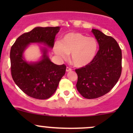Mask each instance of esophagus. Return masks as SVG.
Wrapping results in <instances>:
<instances>
[{
    "label": "esophagus",
    "instance_id": "1",
    "mask_svg": "<svg viewBox=\"0 0 133 133\" xmlns=\"http://www.w3.org/2000/svg\"><path fill=\"white\" fill-rule=\"evenodd\" d=\"M72 70V69L71 68H69V67H67V68H66V71L67 72H70V71H71Z\"/></svg>",
    "mask_w": 133,
    "mask_h": 133
}]
</instances>
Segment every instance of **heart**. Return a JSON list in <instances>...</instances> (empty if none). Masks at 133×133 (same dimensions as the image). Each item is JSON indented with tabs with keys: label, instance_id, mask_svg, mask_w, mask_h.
Instances as JSON below:
<instances>
[{
	"label": "heart",
	"instance_id": "b5f03b06",
	"mask_svg": "<svg viewBox=\"0 0 133 133\" xmlns=\"http://www.w3.org/2000/svg\"><path fill=\"white\" fill-rule=\"evenodd\" d=\"M98 49V43L94 37H88L78 32L66 34L61 42H56L54 52L63 59L71 54V62L74 66L82 68L92 62Z\"/></svg>",
	"mask_w": 133,
	"mask_h": 133
}]
</instances>
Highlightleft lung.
<instances>
[{
  "label": "left lung",
  "mask_w": 133,
  "mask_h": 133,
  "mask_svg": "<svg viewBox=\"0 0 133 133\" xmlns=\"http://www.w3.org/2000/svg\"><path fill=\"white\" fill-rule=\"evenodd\" d=\"M99 46L91 63L76 69V88L86 99H96L109 92L119 79L122 71V52L113 37L92 29Z\"/></svg>",
  "instance_id": "left-lung-1"
}]
</instances>
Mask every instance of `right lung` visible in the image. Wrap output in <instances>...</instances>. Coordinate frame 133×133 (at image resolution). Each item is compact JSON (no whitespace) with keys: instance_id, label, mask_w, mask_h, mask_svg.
<instances>
[{"instance_id":"1","label":"right lung","mask_w":133,"mask_h":133,"mask_svg":"<svg viewBox=\"0 0 133 133\" xmlns=\"http://www.w3.org/2000/svg\"><path fill=\"white\" fill-rule=\"evenodd\" d=\"M59 27H36L20 36L11 47L10 52V71L17 86L25 94L38 99H46L56 92L61 79L65 74V64L57 65L43 50L42 60L28 63L23 58V52L30 43H44L53 47Z\"/></svg>"}]
</instances>
